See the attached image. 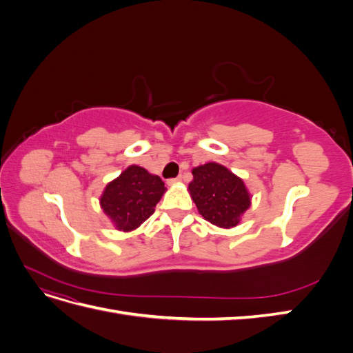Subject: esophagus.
<instances>
[{"instance_id":"34e87169","label":"esophagus","mask_w":353,"mask_h":353,"mask_svg":"<svg viewBox=\"0 0 353 353\" xmlns=\"http://www.w3.org/2000/svg\"><path fill=\"white\" fill-rule=\"evenodd\" d=\"M181 179H183V176H181V175H178L176 178H169V179H168V184H169V185H174V184L179 183Z\"/></svg>"}]
</instances>
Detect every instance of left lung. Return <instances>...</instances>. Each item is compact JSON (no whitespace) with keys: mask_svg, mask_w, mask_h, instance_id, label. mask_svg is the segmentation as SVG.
Instances as JSON below:
<instances>
[{"mask_svg":"<svg viewBox=\"0 0 353 353\" xmlns=\"http://www.w3.org/2000/svg\"><path fill=\"white\" fill-rule=\"evenodd\" d=\"M188 190L201 216L213 225L232 228L250 206V194L243 179L215 162L193 169Z\"/></svg>","mask_w":353,"mask_h":353,"instance_id":"1","label":"left lung"}]
</instances>
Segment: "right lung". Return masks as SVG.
Wrapping results in <instances>:
<instances>
[{"mask_svg": "<svg viewBox=\"0 0 353 353\" xmlns=\"http://www.w3.org/2000/svg\"><path fill=\"white\" fill-rule=\"evenodd\" d=\"M165 190V183L157 175L132 165L108 184L100 203L117 230L132 231L153 215Z\"/></svg>", "mask_w": 353, "mask_h": 353, "instance_id": "right-lung-1", "label": "right lung"}]
</instances>
